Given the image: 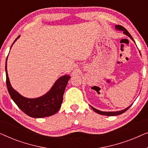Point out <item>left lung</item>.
Here are the masks:
<instances>
[{
    "instance_id": "obj_1",
    "label": "left lung",
    "mask_w": 148,
    "mask_h": 148,
    "mask_svg": "<svg viewBox=\"0 0 148 148\" xmlns=\"http://www.w3.org/2000/svg\"><path fill=\"white\" fill-rule=\"evenodd\" d=\"M116 27L117 29L123 31V32H124L125 34H126L127 36H128L129 37H130L131 40H133L132 36H131V34L129 33V32L127 31V30L125 29L124 27L118 25H116V27ZM131 106H129L128 108H125V109H124V110H121V111H117V112H102V111H100V110H97V109H96V108H94V107H92V106H91V107H92V108L93 109V110H94V111H95V112L98 113V114H102V115H106V116H116V115L121 114H123V113H124L125 112H126V111L128 110L129 108H130Z\"/></svg>"
}]
</instances>
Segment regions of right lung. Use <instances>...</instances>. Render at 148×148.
<instances>
[{
	"mask_svg": "<svg viewBox=\"0 0 148 148\" xmlns=\"http://www.w3.org/2000/svg\"><path fill=\"white\" fill-rule=\"evenodd\" d=\"M19 36L16 38L13 44ZM7 60L5 66L6 84L10 96L17 106L24 113L33 118L50 116L57 112L61 106L64 90L70 77L69 75L60 77L51 90L43 96L34 99L26 98L16 92L10 84L7 70Z\"/></svg>",
	"mask_w": 148,
	"mask_h": 148,
	"instance_id": "1",
	"label": "right lung"
}]
</instances>
